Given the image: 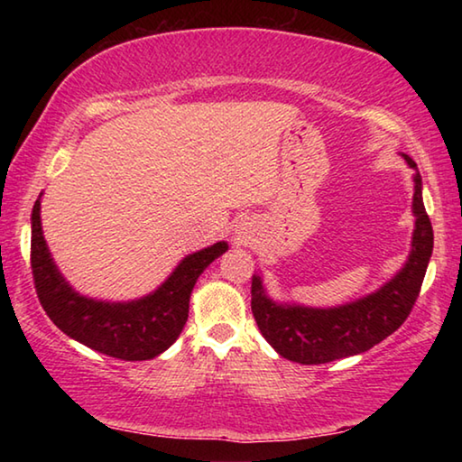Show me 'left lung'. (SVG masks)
Masks as SVG:
<instances>
[{"mask_svg": "<svg viewBox=\"0 0 462 462\" xmlns=\"http://www.w3.org/2000/svg\"><path fill=\"white\" fill-rule=\"evenodd\" d=\"M402 156L413 169L411 214L416 217L411 250L403 267L377 291L334 308H311L291 301H275L267 293L261 273L253 275V316L261 334L287 361L322 365L336 358L366 353L385 340L410 316L424 281L434 248V232L421 199V177L408 154Z\"/></svg>", "mask_w": 462, "mask_h": 462, "instance_id": "1", "label": "left lung"}]
</instances>
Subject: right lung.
Instances as JSON below:
<instances>
[{
    "label": "right lung",
    "mask_w": 462,
    "mask_h": 462,
    "mask_svg": "<svg viewBox=\"0 0 462 462\" xmlns=\"http://www.w3.org/2000/svg\"><path fill=\"white\" fill-rule=\"evenodd\" d=\"M41 199L32 208L30 263L38 300L54 326L69 338L120 361H151L173 344L189 316V300L203 271L228 250V242L187 254L173 273L138 300L107 301L81 295L62 277L44 240Z\"/></svg>",
    "instance_id": "add662e5"
}]
</instances>
